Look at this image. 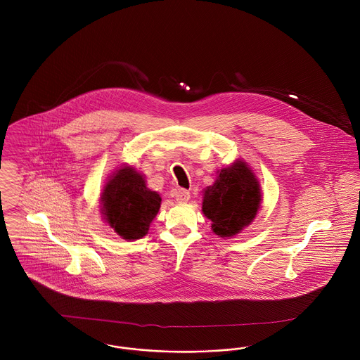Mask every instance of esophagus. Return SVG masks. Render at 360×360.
<instances>
[{"label":"esophagus","instance_id":"1","mask_svg":"<svg viewBox=\"0 0 360 360\" xmlns=\"http://www.w3.org/2000/svg\"><path fill=\"white\" fill-rule=\"evenodd\" d=\"M190 200V193L187 190H179L176 193V201L180 204H186Z\"/></svg>","mask_w":360,"mask_h":360}]
</instances>
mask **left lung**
<instances>
[{"instance_id": "1", "label": "left lung", "mask_w": 360, "mask_h": 360, "mask_svg": "<svg viewBox=\"0 0 360 360\" xmlns=\"http://www.w3.org/2000/svg\"><path fill=\"white\" fill-rule=\"evenodd\" d=\"M216 180L206 187L202 213L212 221V231L221 238H231L248 227L262 206V190L250 165L237 159L216 172Z\"/></svg>"}]
</instances>
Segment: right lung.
<instances>
[{"label": "right lung", "instance_id": "right-lung-1", "mask_svg": "<svg viewBox=\"0 0 360 360\" xmlns=\"http://www.w3.org/2000/svg\"><path fill=\"white\" fill-rule=\"evenodd\" d=\"M160 202V195L147 187L146 176L129 165L115 169L100 195L103 221L127 241L148 234Z\"/></svg>", "mask_w": 360, "mask_h": 360}]
</instances>
